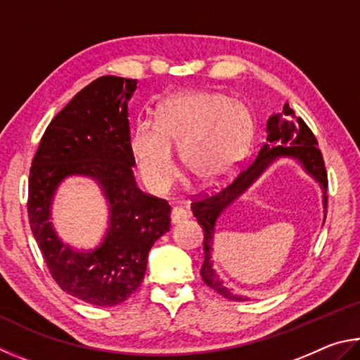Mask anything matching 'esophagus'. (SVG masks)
Returning a JSON list of instances; mask_svg holds the SVG:
<instances>
[{
    "label": "esophagus",
    "instance_id": "1",
    "mask_svg": "<svg viewBox=\"0 0 360 360\" xmlns=\"http://www.w3.org/2000/svg\"><path fill=\"white\" fill-rule=\"evenodd\" d=\"M190 212L181 209V207H174L172 212H170V221H172V224H180L186 221L188 218H190Z\"/></svg>",
    "mask_w": 360,
    "mask_h": 360
}]
</instances>
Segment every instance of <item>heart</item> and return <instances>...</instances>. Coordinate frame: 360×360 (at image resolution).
Segmentation results:
<instances>
[{
  "instance_id": "heart-1",
  "label": "heart",
  "mask_w": 360,
  "mask_h": 360,
  "mask_svg": "<svg viewBox=\"0 0 360 360\" xmlns=\"http://www.w3.org/2000/svg\"><path fill=\"white\" fill-rule=\"evenodd\" d=\"M253 120L247 107L219 93H180L162 101L156 122H141L131 136L139 174L153 191L174 184L180 148L190 179L215 184L229 172L247 148Z\"/></svg>"
}]
</instances>
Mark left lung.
Masks as SVG:
<instances>
[{
	"instance_id": "obj_1",
	"label": "left lung",
	"mask_w": 360,
	"mask_h": 360,
	"mask_svg": "<svg viewBox=\"0 0 360 360\" xmlns=\"http://www.w3.org/2000/svg\"><path fill=\"white\" fill-rule=\"evenodd\" d=\"M293 120H291L290 118ZM280 158H292L297 160L307 174H310L319 186L323 188V205H324V219L327 215V172L324 166L323 155L318 148V141L311 129L302 118L295 117L294 110L286 103L281 113L269 117L267 120V141L261 145L259 151L253 161L238 174L234 180L223 186L221 190L207 194L205 198L194 200L191 209L193 215L198 218V223L204 231V264L200 267V276L204 283L213 291L221 294L223 297L245 302L248 297L232 292L226 288L224 281L217 275L213 269L212 251H213V237H215V226L221 213L234 202L237 198L248 190L264 174L270 164L280 160Z\"/></svg>"
}]
</instances>
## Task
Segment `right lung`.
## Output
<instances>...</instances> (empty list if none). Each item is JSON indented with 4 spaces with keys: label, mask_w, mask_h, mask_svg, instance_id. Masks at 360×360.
<instances>
[{
    "label": "right lung",
    "mask_w": 360,
    "mask_h": 360,
    "mask_svg": "<svg viewBox=\"0 0 360 360\" xmlns=\"http://www.w3.org/2000/svg\"><path fill=\"white\" fill-rule=\"evenodd\" d=\"M137 80L104 75L56 115L30 169L28 218L44 261L63 291L96 307H113L137 291L148 251L170 228V205L136 185L128 101ZM93 178L110 204V228L96 249L77 252L49 221L54 193L68 176Z\"/></svg>",
    "instance_id": "1"
}]
</instances>
